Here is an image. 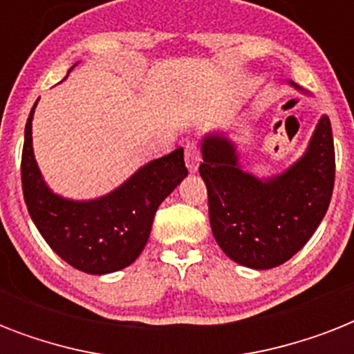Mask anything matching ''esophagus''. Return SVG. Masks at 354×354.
Listing matches in <instances>:
<instances>
[{
  "label": "esophagus",
  "instance_id": "34e87169",
  "mask_svg": "<svg viewBox=\"0 0 354 354\" xmlns=\"http://www.w3.org/2000/svg\"><path fill=\"white\" fill-rule=\"evenodd\" d=\"M185 165L191 172L198 171L200 165V149L198 145L191 141V143L185 145Z\"/></svg>",
  "mask_w": 354,
  "mask_h": 354
}]
</instances>
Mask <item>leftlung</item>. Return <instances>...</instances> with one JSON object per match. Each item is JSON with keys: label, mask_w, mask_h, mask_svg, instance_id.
Listing matches in <instances>:
<instances>
[{"label": "left lung", "mask_w": 354, "mask_h": 354, "mask_svg": "<svg viewBox=\"0 0 354 354\" xmlns=\"http://www.w3.org/2000/svg\"><path fill=\"white\" fill-rule=\"evenodd\" d=\"M202 158L198 171L207 187L211 230L235 263L275 268L296 255L324 221L335 187V143L327 115L319 119L307 152L274 178L259 180L242 171L235 145L224 133L205 136Z\"/></svg>", "instance_id": "1"}]
</instances>
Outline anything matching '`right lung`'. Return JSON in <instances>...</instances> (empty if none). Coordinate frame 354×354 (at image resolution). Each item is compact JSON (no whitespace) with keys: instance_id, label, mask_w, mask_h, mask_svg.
Returning a JSON list of instances; mask_svg holds the SVG:
<instances>
[{"instance_id":"1","label":"right lung","mask_w":354,"mask_h":354,"mask_svg":"<svg viewBox=\"0 0 354 354\" xmlns=\"http://www.w3.org/2000/svg\"><path fill=\"white\" fill-rule=\"evenodd\" d=\"M38 102V101H36ZM25 124L21 187L32 222L58 257L86 274L127 268L143 252L160 204L187 176L183 149L149 161L112 193L68 200L47 187L32 152V115Z\"/></svg>"}]
</instances>
